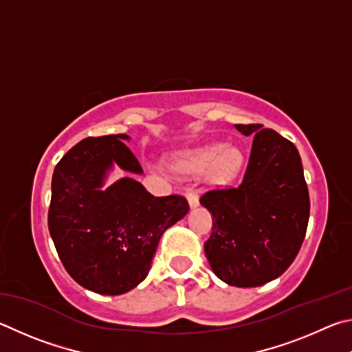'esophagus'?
<instances>
[{"mask_svg":"<svg viewBox=\"0 0 352 352\" xmlns=\"http://www.w3.org/2000/svg\"><path fill=\"white\" fill-rule=\"evenodd\" d=\"M186 196H187V199L190 202V207L195 208V207L199 206V193L195 187H188L186 190Z\"/></svg>","mask_w":352,"mask_h":352,"instance_id":"obj_1","label":"esophagus"}]
</instances>
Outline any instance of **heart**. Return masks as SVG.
I'll return each instance as SVG.
<instances>
[{
	"label": "heart",
	"instance_id": "obj_1",
	"mask_svg": "<svg viewBox=\"0 0 352 352\" xmlns=\"http://www.w3.org/2000/svg\"><path fill=\"white\" fill-rule=\"evenodd\" d=\"M243 162V154L238 148L208 144L179 154L175 164L181 171L187 173H201L208 168V176L213 182L226 184L239 175Z\"/></svg>",
	"mask_w": 352,
	"mask_h": 352
}]
</instances>
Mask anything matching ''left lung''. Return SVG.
<instances>
[{"mask_svg": "<svg viewBox=\"0 0 352 352\" xmlns=\"http://www.w3.org/2000/svg\"><path fill=\"white\" fill-rule=\"evenodd\" d=\"M254 144L243 182L208 190L199 202L212 213L206 256L218 278L255 287L278 278L303 244L309 192L298 150L263 125H235Z\"/></svg>", "mask_w": 352, "mask_h": 352, "instance_id": "1", "label": "left lung"}]
</instances>
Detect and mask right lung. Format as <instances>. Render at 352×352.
<instances>
[{"label": "right lung", "mask_w": 352, "mask_h": 352, "mask_svg": "<svg viewBox=\"0 0 352 352\" xmlns=\"http://www.w3.org/2000/svg\"><path fill=\"white\" fill-rule=\"evenodd\" d=\"M126 134L88 138L60 159L52 175L47 224L57 254L74 280L103 295H120L145 280L162 233L188 213L184 196L156 198L122 177L102 190L113 165L142 175L123 144Z\"/></svg>", "instance_id": "add662e5"}]
</instances>
